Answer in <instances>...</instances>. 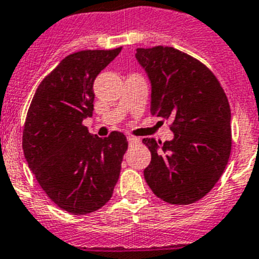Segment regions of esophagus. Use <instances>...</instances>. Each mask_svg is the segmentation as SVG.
<instances>
[{"label": "esophagus", "instance_id": "34e87169", "mask_svg": "<svg viewBox=\"0 0 259 259\" xmlns=\"http://www.w3.org/2000/svg\"><path fill=\"white\" fill-rule=\"evenodd\" d=\"M127 140H128V144H130V146L139 145V144H140V139H137V137L128 136V137H127Z\"/></svg>", "mask_w": 259, "mask_h": 259}]
</instances>
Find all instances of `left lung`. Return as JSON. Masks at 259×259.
I'll return each mask as SVG.
<instances>
[{
  "label": "left lung",
  "instance_id": "left-lung-1",
  "mask_svg": "<svg viewBox=\"0 0 259 259\" xmlns=\"http://www.w3.org/2000/svg\"><path fill=\"white\" fill-rule=\"evenodd\" d=\"M151 82L153 115L172 119V141L144 139L151 162L144 170L158 198L187 205L204 198L222 176L231 153V110L208 66L168 46L137 49Z\"/></svg>",
  "mask_w": 259,
  "mask_h": 259
}]
</instances>
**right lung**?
I'll return each mask as SVG.
<instances>
[{"instance_id":"right-lung-1","label":"right lung","mask_w":259,"mask_h":259,"mask_svg":"<svg viewBox=\"0 0 259 259\" xmlns=\"http://www.w3.org/2000/svg\"><path fill=\"white\" fill-rule=\"evenodd\" d=\"M122 47L70 54L44 78L32 99L23 150L46 195L72 214L104 207L119 179L128 142L122 132L92 136L83 119L94 111V80Z\"/></svg>"}]
</instances>
